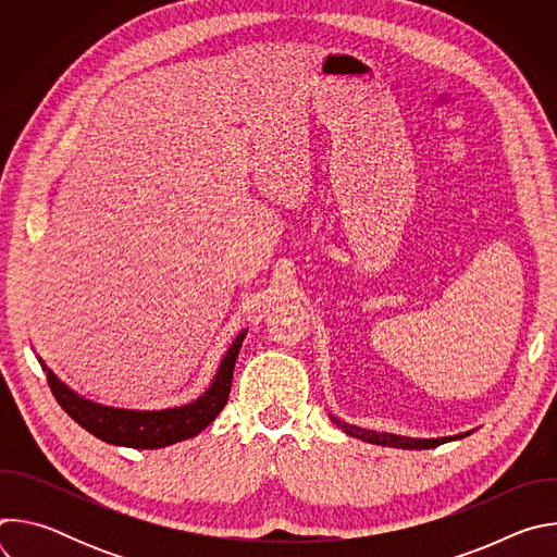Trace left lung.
I'll list each match as a JSON object with an SVG mask.
<instances>
[{
    "instance_id": "obj_1",
    "label": "left lung",
    "mask_w": 557,
    "mask_h": 557,
    "mask_svg": "<svg viewBox=\"0 0 557 557\" xmlns=\"http://www.w3.org/2000/svg\"><path fill=\"white\" fill-rule=\"evenodd\" d=\"M337 428H342L348 436H355V438H361L366 443H372V445H383V447H399V449H432V447H438L443 443H449V441H456V438H462V436H469L471 432H465V434H458V436H445V438H410V436H396V434H387V432H374V430H363V428H357V425H348L335 417H331Z\"/></svg>"
}]
</instances>
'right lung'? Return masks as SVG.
<instances>
[{
  "label": "right lung",
  "instance_id": "1",
  "mask_svg": "<svg viewBox=\"0 0 557 557\" xmlns=\"http://www.w3.org/2000/svg\"><path fill=\"white\" fill-rule=\"evenodd\" d=\"M245 337H247V331L237 335L235 342L228 346L211 385L202 396H198L196 401L187 406L168 408V410H123V408H110V406L88 401L82 394L70 389L50 368H46L41 359L39 363L46 370L48 385L54 394L57 404L90 434H95L97 438L110 445L134 447V449H158V447H168V445L194 438L209 423H213V419L222 412V408L228 401L235 359L243 348Z\"/></svg>",
  "mask_w": 557,
  "mask_h": 557
}]
</instances>
